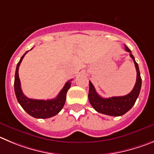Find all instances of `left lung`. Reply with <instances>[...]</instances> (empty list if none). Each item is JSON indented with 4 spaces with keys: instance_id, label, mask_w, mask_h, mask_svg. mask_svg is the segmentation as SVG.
Wrapping results in <instances>:
<instances>
[{
    "instance_id": "8db88e82",
    "label": "left lung",
    "mask_w": 154,
    "mask_h": 154,
    "mask_svg": "<svg viewBox=\"0 0 154 154\" xmlns=\"http://www.w3.org/2000/svg\"><path fill=\"white\" fill-rule=\"evenodd\" d=\"M125 51L130 53V57L133 59L136 70L137 80L133 90L128 94L123 97H112L110 98H103L97 93L91 82L90 84L88 98L93 109L98 112L111 116H121L125 114L134 105L141 88V77L137 63L131 54V50L125 45Z\"/></svg>"
}]
</instances>
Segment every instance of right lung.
I'll return each instance as SVG.
<instances>
[{"label": "right lung", "instance_id": "right-lung-1", "mask_svg": "<svg viewBox=\"0 0 154 154\" xmlns=\"http://www.w3.org/2000/svg\"><path fill=\"white\" fill-rule=\"evenodd\" d=\"M27 52L28 51L22 56L16 68L15 79H14V91H15L16 97L23 109L29 116L36 118V119H48V118L56 116L62 109L63 106L65 103L67 92L70 87L71 80H68L66 83L62 90L60 91L59 94L57 95V97L53 100H43L27 98L23 94L21 89L20 80L19 78L18 74L19 67L20 65L23 58Z\"/></svg>", "mask_w": 154, "mask_h": 154}]
</instances>
